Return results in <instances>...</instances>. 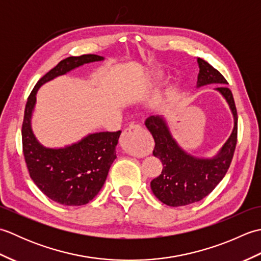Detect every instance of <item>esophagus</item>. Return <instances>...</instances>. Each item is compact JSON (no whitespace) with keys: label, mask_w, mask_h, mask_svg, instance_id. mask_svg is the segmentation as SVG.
<instances>
[{"label":"esophagus","mask_w":261,"mask_h":261,"mask_svg":"<svg viewBox=\"0 0 261 261\" xmlns=\"http://www.w3.org/2000/svg\"><path fill=\"white\" fill-rule=\"evenodd\" d=\"M146 134L143 127L139 124H130L121 136V147L132 156H140L146 152L147 146L142 141V136Z\"/></svg>","instance_id":"34e87169"}]
</instances>
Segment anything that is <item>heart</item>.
<instances>
[{
	"label": "heart",
	"instance_id": "1",
	"mask_svg": "<svg viewBox=\"0 0 261 261\" xmlns=\"http://www.w3.org/2000/svg\"><path fill=\"white\" fill-rule=\"evenodd\" d=\"M157 79H159V77H158V76H156V77H154V80H157Z\"/></svg>",
	"mask_w": 261,
	"mask_h": 261
}]
</instances>
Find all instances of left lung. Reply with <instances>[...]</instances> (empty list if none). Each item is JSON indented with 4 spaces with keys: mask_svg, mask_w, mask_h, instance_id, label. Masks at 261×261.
Returning a JSON list of instances; mask_svg holds the SVG:
<instances>
[{
    "mask_svg": "<svg viewBox=\"0 0 261 261\" xmlns=\"http://www.w3.org/2000/svg\"><path fill=\"white\" fill-rule=\"evenodd\" d=\"M199 73L196 87L219 84L214 88L229 104L233 115V130L229 139L212 158L192 156L173 137L163 115H151L145 124L154 139L153 156L162 160V174L150 182L151 191L160 202L168 206H184L201 201L223 179L228 171L237 145L238 116L233 95L225 85L228 82L220 71L202 58H197Z\"/></svg>",
    "mask_w": 261,
    "mask_h": 261,
    "instance_id": "1",
    "label": "left lung"
}]
</instances>
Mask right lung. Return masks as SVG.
Listing matches in <instances>:
<instances>
[{"mask_svg": "<svg viewBox=\"0 0 261 261\" xmlns=\"http://www.w3.org/2000/svg\"><path fill=\"white\" fill-rule=\"evenodd\" d=\"M102 60L104 57L97 55H82L62 60L37 83L25 105L22 146L31 179L46 196L67 206L87 204L101 191L116 158L115 148L121 131L90 134L63 148L45 147L38 141L31 127L36 95L39 88L56 77L85 64Z\"/></svg>", "mask_w": 261, "mask_h": 261, "instance_id": "right-lung-1", "label": "right lung"}]
</instances>
